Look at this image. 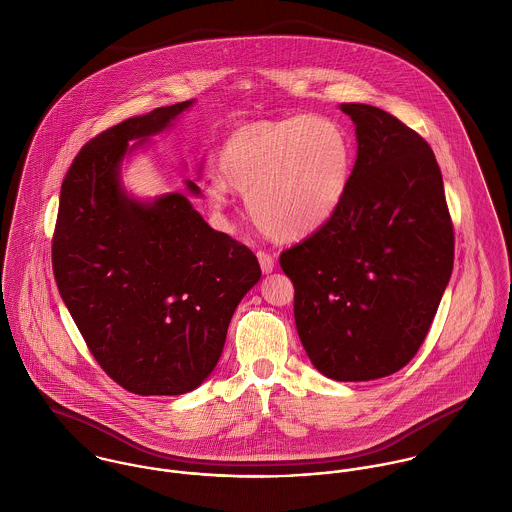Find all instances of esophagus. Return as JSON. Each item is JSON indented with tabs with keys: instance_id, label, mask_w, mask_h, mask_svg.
<instances>
[{
	"instance_id": "esophagus-1",
	"label": "esophagus",
	"mask_w": 512,
	"mask_h": 512,
	"mask_svg": "<svg viewBox=\"0 0 512 512\" xmlns=\"http://www.w3.org/2000/svg\"><path fill=\"white\" fill-rule=\"evenodd\" d=\"M258 262H260V268H262V272H272L274 270V258L268 254V252H264V250H260L258 252Z\"/></svg>"
}]
</instances>
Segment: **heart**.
<instances>
[{"label":"heart","instance_id":"b5f03b06","mask_svg":"<svg viewBox=\"0 0 512 512\" xmlns=\"http://www.w3.org/2000/svg\"><path fill=\"white\" fill-rule=\"evenodd\" d=\"M219 165L234 189L250 193L248 207L262 230L299 238L339 207L351 175V144L327 118L258 120L230 132ZM225 182L217 175L207 181V195L219 209L230 199Z\"/></svg>","mask_w":512,"mask_h":512}]
</instances>
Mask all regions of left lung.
<instances>
[{
  "instance_id": "left-lung-1",
  "label": "left lung",
  "mask_w": 512,
  "mask_h": 512,
  "mask_svg": "<svg viewBox=\"0 0 512 512\" xmlns=\"http://www.w3.org/2000/svg\"><path fill=\"white\" fill-rule=\"evenodd\" d=\"M357 126L347 191L315 232L280 254L295 327L319 372L374 380L422 347L453 270V222L430 144L396 116L341 104Z\"/></svg>"
}]
</instances>
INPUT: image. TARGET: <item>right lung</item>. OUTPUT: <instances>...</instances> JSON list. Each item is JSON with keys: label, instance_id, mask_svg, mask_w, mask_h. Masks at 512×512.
I'll return each instance as SVG.
<instances>
[{"label": "right lung", "instance_id": "obj_1", "mask_svg": "<svg viewBox=\"0 0 512 512\" xmlns=\"http://www.w3.org/2000/svg\"><path fill=\"white\" fill-rule=\"evenodd\" d=\"M191 104L132 116L84 144L53 232L57 288L90 355L140 396L197 388L219 363L236 305L262 276L254 252L213 230L187 197L142 205L120 189L128 142L161 132Z\"/></svg>", "mask_w": 512, "mask_h": 512}]
</instances>
